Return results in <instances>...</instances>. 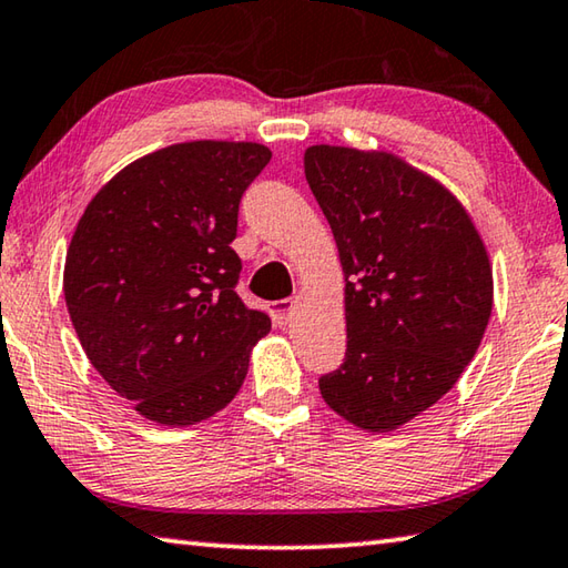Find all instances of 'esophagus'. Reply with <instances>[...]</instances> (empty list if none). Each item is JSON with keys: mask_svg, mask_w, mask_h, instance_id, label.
I'll list each match as a JSON object with an SVG mask.
<instances>
[{"mask_svg": "<svg viewBox=\"0 0 568 568\" xmlns=\"http://www.w3.org/2000/svg\"><path fill=\"white\" fill-rule=\"evenodd\" d=\"M294 310H296V300H282V302H274L272 310H268V312H272L274 324L284 326V324H290Z\"/></svg>", "mask_w": 568, "mask_h": 568, "instance_id": "34e87169", "label": "esophagus"}]
</instances>
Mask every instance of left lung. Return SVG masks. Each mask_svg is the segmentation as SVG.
Wrapping results in <instances>:
<instances>
[{"mask_svg":"<svg viewBox=\"0 0 568 568\" xmlns=\"http://www.w3.org/2000/svg\"><path fill=\"white\" fill-rule=\"evenodd\" d=\"M304 174L346 276L349 342L320 392L359 429L394 432L439 402L479 349L489 254L459 199L399 156L316 144Z\"/></svg>","mask_w":568,"mask_h":568,"instance_id":"obj_1","label":"left lung"}]
</instances>
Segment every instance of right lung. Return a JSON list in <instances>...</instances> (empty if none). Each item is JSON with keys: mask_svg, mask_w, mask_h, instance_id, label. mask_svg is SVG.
<instances>
[{"mask_svg": "<svg viewBox=\"0 0 568 568\" xmlns=\"http://www.w3.org/2000/svg\"><path fill=\"white\" fill-rule=\"evenodd\" d=\"M272 152L186 142L124 166L84 209L64 264L74 332L104 382L149 422L189 426L234 399L272 329L234 286L239 202Z\"/></svg>", "mask_w": 568, "mask_h": 568, "instance_id": "right-lung-1", "label": "right lung"}]
</instances>
